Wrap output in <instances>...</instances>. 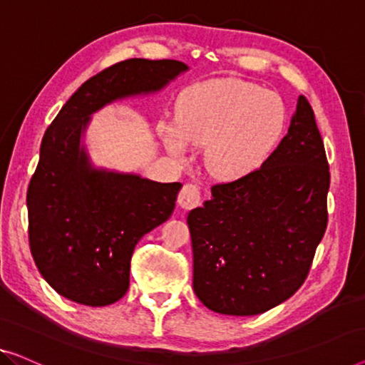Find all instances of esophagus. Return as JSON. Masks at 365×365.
Masks as SVG:
<instances>
[{
  "label": "esophagus",
  "mask_w": 365,
  "mask_h": 365,
  "mask_svg": "<svg viewBox=\"0 0 365 365\" xmlns=\"http://www.w3.org/2000/svg\"><path fill=\"white\" fill-rule=\"evenodd\" d=\"M201 203V192L197 185L187 183L178 193V205L182 206L183 210H193L200 206Z\"/></svg>",
  "instance_id": "1"
}]
</instances>
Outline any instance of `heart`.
Instances as JSON below:
<instances>
[{
  "mask_svg": "<svg viewBox=\"0 0 365 365\" xmlns=\"http://www.w3.org/2000/svg\"><path fill=\"white\" fill-rule=\"evenodd\" d=\"M285 108L277 95L237 78L192 85L177 101L175 119H164L159 134L175 159L190 144L205 145V165L221 180L255 170L274 149L285 128Z\"/></svg>",
  "mask_w": 365,
  "mask_h": 365,
  "instance_id": "obj_1",
  "label": "heart"
}]
</instances>
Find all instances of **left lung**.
Returning <instances> with one entry per match:
<instances>
[{
    "label": "left lung",
    "instance_id": "1",
    "mask_svg": "<svg viewBox=\"0 0 365 365\" xmlns=\"http://www.w3.org/2000/svg\"><path fill=\"white\" fill-rule=\"evenodd\" d=\"M329 165L303 95L262 167L211 187L188 213L193 290L211 312L252 317L288 300L307 279L328 225Z\"/></svg>",
    "mask_w": 365,
    "mask_h": 365
}]
</instances>
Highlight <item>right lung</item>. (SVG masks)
I'll return each mask as SVG.
<instances>
[{
	"instance_id": "obj_1",
	"label": "right lung",
	"mask_w": 365,
	"mask_h": 365,
	"mask_svg": "<svg viewBox=\"0 0 365 365\" xmlns=\"http://www.w3.org/2000/svg\"><path fill=\"white\" fill-rule=\"evenodd\" d=\"M178 61L129 58L86 80L47 128L27 188L29 246L58 295L106 307L126 295L135 244L175 208L182 183L98 168L83 144L91 114L160 91L187 72Z\"/></svg>"
}]
</instances>
